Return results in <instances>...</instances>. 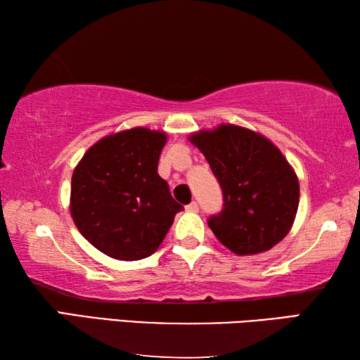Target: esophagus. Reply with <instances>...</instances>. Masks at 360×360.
I'll return each instance as SVG.
<instances>
[{
  "instance_id": "1",
  "label": "esophagus",
  "mask_w": 360,
  "mask_h": 360,
  "mask_svg": "<svg viewBox=\"0 0 360 360\" xmlns=\"http://www.w3.org/2000/svg\"><path fill=\"white\" fill-rule=\"evenodd\" d=\"M186 211H188V212H197V211H198V203H197V202L188 203V205L186 206Z\"/></svg>"
}]
</instances>
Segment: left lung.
I'll use <instances>...</instances> for the list:
<instances>
[{"label": "left lung", "mask_w": 360, "mask_h": 360, "mask_svg": "<svg viewBox=\"0 0 360 360\" xmlns=\"http://www.w3.org/2000/svg\"><path fill=\"white\" fill-rule=\"evenodd\" d=\"M188 141L202 150L222 187L224 210L208 225L236 255L265 252L294 225L300 186L288 158L260 133L233 124L200 130Z\"/></svg>", "instance_id": "obj_1"}]
</instances>
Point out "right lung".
<instances>
[{"instance_id": "add662e5", "label": "right lung", "mask_w": 360, "mask_h": 360, "mask_svg": "<svg viewBox=\"0 0 360 360\" xmlns=\"http://www.w3.org/2000/svg\"><path fill=\"white\" fill-rule=\"evenodd\" d=\"M165 144V131L144 127L112 133L89 148L72 172V221L109 257H149L182 210L157 173Z\"/></svg>"}]
</instances>
